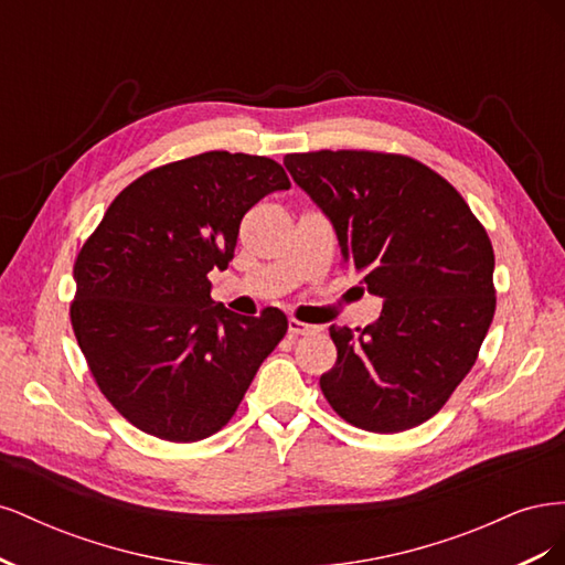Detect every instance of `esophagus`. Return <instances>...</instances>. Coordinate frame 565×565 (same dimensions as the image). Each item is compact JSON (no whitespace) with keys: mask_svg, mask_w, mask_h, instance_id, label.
Returning <instances> with one entry per match:
<instances>
[{"mask_svg":"<svg viewBox=\"0 0 565 565\" xmlns=\"http://www.w3.org/2000/svg\"><path fill=\"white\" fill-rule=\"evenodd\" d=\"M318 328L316 324H309V322H301V320H297V318H289V322H287V332H289V337H299V334H311V332H316Z\"/></svg>","mask_w":565,"mask_h":565,"instance_id":"34e87169","label":"esophagus"}]
</instances>
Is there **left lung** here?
Masks as SVG:
<instances>
[{"mask_svg":"<svg viewBox=\"0 0 565 565\" xmlns=\"http://www.w3.org/2000/svg\"><path fill=\"white\" fill-rule=\"evenodd\" d=\"M332 224L341 259L384 299L367 328H337L324 398L358 429L434 417L476 363L494 316V254L455 188L413 158L367 150L285 156Z\"/></svg>","mask_w":565,"mask_h":565,"instance_id":"8db88e82","label":"left lung"}]
</instances>
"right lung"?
I'll return each instance as SVG.
<instances>
[{
    "label": "right lung",
    "mask_w": 565,
    "mask_h": 565,
    "mask_svg": "<svg viewBox=\"0 0 565 565\" xmlns=\"http://www.w3.org/2000/svg\"><path fill=\"white\" fill-rule=\"evenodd\" d=\"M285 169L202 152L129 183L75 262L71 320L104 396L136 429L174 443L216 434L287 332L278 309L237 316L212 301L243 216L287 191Z\"/></svg>",
    "instance_id": "obj_1"
}]
</instances>
